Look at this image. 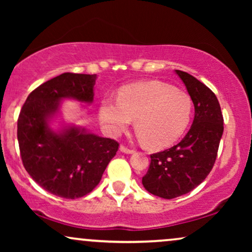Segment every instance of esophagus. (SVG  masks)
<instances>
[{
  "instance_id": "obj_1",
  "label": "esophagus",
  "mask_w": 252,
  "mask_h": 252,
  "mask_svg": "<svg viewBox=\"0 0 252 252\" xmlns=\"http://www.w3.org/2000/svg\"><path fill=\"white\" fill-rule=\"evenodd\" d=\"M119 150L122 151V153H124V154H127V155H129V154H134V150H133V149H128V148H126L125 146H120Z\"/></svg>"
}]
</instances>
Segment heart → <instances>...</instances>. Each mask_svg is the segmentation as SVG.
<instances>
[{
  "label": "heart",
  "instance_id": "heart-1",
  "mask_svg": "<svg viewBox=\"0 0 252 252\" xmlns=\"http://www.w3.org/2000/svg\"><path fill=\"white\" fill-rule=\"evenodd\" d=\"M191 115L190 96L160 81L125 86L118 99L106 96L99 106V118L109 135H120L135 119L140 139L151 149L177 142L188 128Z\"/></svg>",
  "mask_w": 252,
  "mask_h": 252
}]
</instances>
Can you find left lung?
Returning <instances> with one entry per match:
<instances>
[{"label":"left lung","instance_id":"1","mask_svg":"<svg viewBox=\"0 0 252 252\" xmlns=\"http://www.w3.org/2000/svg\"><path fill=\"white\" fill-rule=\"evenodd\" d=\"M184 82L195 116L190 129L178 144L151 155L142 185L150 194L175 198L202 184L215 165L223 133V118L218 98L211 89L187 72L175 70Z\"/></svg>","mask_w":252,"mask_h":252}]
</instances>
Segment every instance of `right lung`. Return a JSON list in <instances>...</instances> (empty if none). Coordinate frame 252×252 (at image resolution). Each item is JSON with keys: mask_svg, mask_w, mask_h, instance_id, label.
I'll use <instances>...</instances> for the list:
<instances>
[{"mask_svg": "<svg viewBox=\"0 0 252 252\" xmlns=\"http://www.w3.org/2000/svg\"><path fill=\"white\" fill-rule=\"evenodd\" d=\"M97 75L63 73L39 86L24 103L17 124L20 156L34 181L50 194L79 198L91 192L115 157V140L89 133L74 124L55 129L63 99L92 104Z\"/></svg>", "mask_w": 252, "mask_h": 252, "instance_id": "1", "label": "right lung"}]
</instances>
